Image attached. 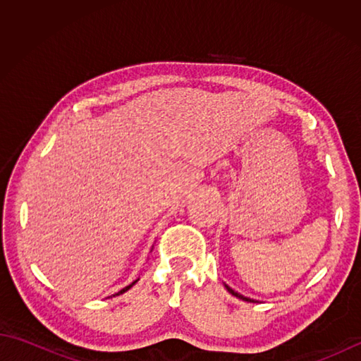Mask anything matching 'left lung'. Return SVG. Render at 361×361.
Masks as SVG:
<instances>
[{
  "mask_svg": "<svg viewBox=\"0 0 361 361\" xmlns=\"http://www.w3.org/2000/svg\"><path fill=\"white\" fill-rule=\"evenodd\" d=\"M225 288L229 291V293H231L233 296H235V298H239V299H242V301H247V302H257L256 299H251V298H247V296H243V295H240V293H237V291H234L231 287L229 286H226L225 283Z\"/></svg>",
  "mask_w": 361,
  "mask_h": 361,
  "instance_id": "1",
  "label": "left lung"
}]
</instances>
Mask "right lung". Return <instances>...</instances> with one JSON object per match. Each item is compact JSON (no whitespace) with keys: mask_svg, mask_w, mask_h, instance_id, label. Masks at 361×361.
Wrapping results in <instances>:
<instances>
[{"mask_svg":"<svg viewBox=\"0 0 361 361\" xmlns=\"http://www.w3.org/2000/svg\"><path fill=\"white\" fill-rule=\"evenodd\" d=\"M137 281H140V279H136V281H133L132 283H128V286H127V287H124V288H122V290H119V291H118V293H114V295H122V293H126V291H127V290H130V288H132V287L135 286V283H136ZM114 295H113V296H114Z\"/></svg>","mask_w":361,"mask_h":361,"instance_id":"right-lung-1","label":"right lung"}]
</instances>
